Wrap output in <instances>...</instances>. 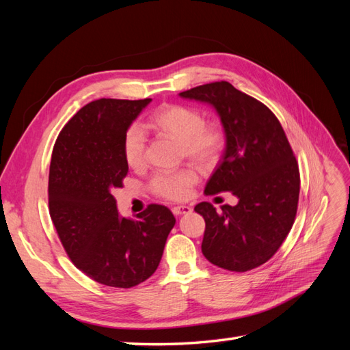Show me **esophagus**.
I'll return each instance as SVG.
<instances>
[{
  "label": "esophagus",
  "mask_w": 350,
  "mask_h": 350,
  "mask_svg": "<svg viewBox=\"0 0 350 350\" xmlns=\"http://www.w3.org/2000/svg\"><path fill=\"white\" fill-rule=\"evenodd\" d=\"M172 211L175 216H181V215H189L193 211V208L189 206H175L172 207Z\"/></svg>",
  "instance_id": "esophagus-1"
}]
</instances>
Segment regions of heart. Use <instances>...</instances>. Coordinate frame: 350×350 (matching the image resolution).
<instances>
[{
  "instance_id": "1",
  "label": "heart",
  "mask_w": 350,
  "mask_h": 350,
  "mask_svg": "<svg viewBox=\"0 0 350 350\" xmlns=\"http://www.w3.org/2000/svg\"><path fill=\"white\" fill-rule=\"evenodd\" d=\"M154 129L181 142L183 154L200 167H211L225 149L226 135L219 124H207L204 115L184 105H165L153 112L150 118ZM147 135L139 124L126 126L122 137V156L126 165L137 169L144 165ZM198 181L196 171L183 167L178 171H159L153 175V193L166 200H185Z\"/></svg>"
}]
</instances>
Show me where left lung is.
I'll list each match as a JSON object with an SVG mask.
<instances>
[{
    "label": "left lung",
    "mask_w": 350,
    "mask_h": 350,
    "mask_svg": "<svg viewBox=\"0 0 350 350\" xmlns=\"http://www.w3.org/2000/svg\"><path fill=\"white\" fill-rule=\"evenodd\" d=\"M179 96L210 103L220 116L226 149L204 194L230 191L237 206L217 211L203 201L194 210L204 217L201 251L217 267L248 271L269 261L288 237L299 200V167L279 120L266 105L215 81Z\"/></svg>",
    "instance_id": "1"
}]
</instances>
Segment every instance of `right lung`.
I'll return each mask as SVG.
<instances>
[{"instance_id": "1", "label": "right lung", "mask_w": 350, "mask_h": 350, "mask_svg": "<svg viewBox=\"0 0 350 350\" xmlns=\"http://www.w3.org/2000/svg\"><path fill=\"white\" fill-rule=\"evenodd\" d=\"M152 99H98L61 130L49 166V215L74 266L94 282L133 288L161 262L175 225L172 211L149 204L135 219L116 210L129 165L122 156L126 126Z\"/></svg>"}]
</instances>
